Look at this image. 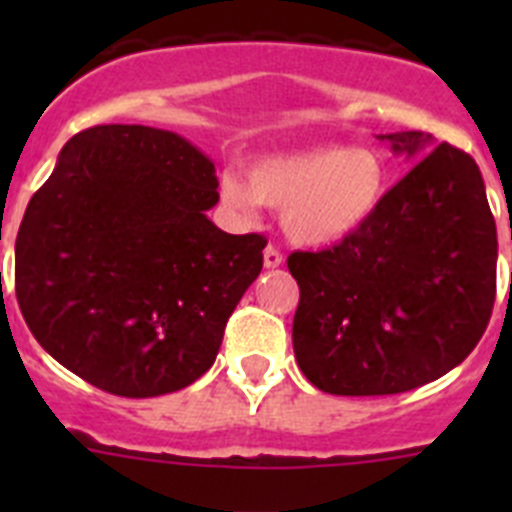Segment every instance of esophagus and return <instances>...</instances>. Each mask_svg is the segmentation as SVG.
<instances>
[{"label":"esophagus","mask_w":512,"mask_h":512,"mask_svg":"<svg viewBox=\"0 0 512 512\" xmlns=\"http://www.w3.org/2000/svg\"><path fill=\"white\" fill-rule=\"evenodd\" d=\"M282 253L277 251V248L274 246H266L264 248V266L266 269H279V266H282Z\"/></svg>","instance_id":"esophagus-1"}]
</instances>
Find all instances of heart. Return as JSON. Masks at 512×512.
<instances>
[{
    "label": "heart",
    "mask_w": 512,
    "mask_h": 512,
    "mask_svg": "<svg viewBox=\"0 0 512 512\" xmlns=\"http://www.w3.org/2000/svg\"><path fill=\"white\" fill-rule=\"evenodd\" d=\"M390 192V166L374 148L315 146L264 156L241 174H223L220 197L228 207L251 212L282 210L289 241L325 248L348 241L382 210Z\"/></svg>",
    "instance_id": "1"
}]
</instances>
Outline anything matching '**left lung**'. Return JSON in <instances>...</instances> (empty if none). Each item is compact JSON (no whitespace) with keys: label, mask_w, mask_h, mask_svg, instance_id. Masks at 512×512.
<instances>
[{"label":"left lung","mask_w":512,"mask_h":512,"mask_svg":"<svg viewBox=\"0 0 512 512\" xmlns=\"http://www.w3.org/2000/svg\"><path fill=\"white\" fill-rule=\"evenodd\" d=\"M413 169L374 220L287 259L300 284L292 346L328 395H397L472 354L495 305L497 228L469 153L420 130L379 135Z\"/></svg>","instance_id":"1"}]
</instances>
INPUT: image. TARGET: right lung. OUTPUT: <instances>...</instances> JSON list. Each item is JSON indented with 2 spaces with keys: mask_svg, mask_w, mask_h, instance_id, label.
<instances>
[{
  "mask_svg": "<svg viewBox=\"0 0 512 512\" xmlns=\"http://www.w3.org/2000/svg\"><path fill=\"white\" fill-rule=\"evenodd\" d=\"M212 158L148 125H97L61 148L15 243V289L35 341L120 397L200 379L264 266V235H230Z\"/></svg>",
  "mask_w": 512,
  "mask_h": 512,
  "instance_id": "right-lung-1",
  "label": "right lung"
}]
</instances>
